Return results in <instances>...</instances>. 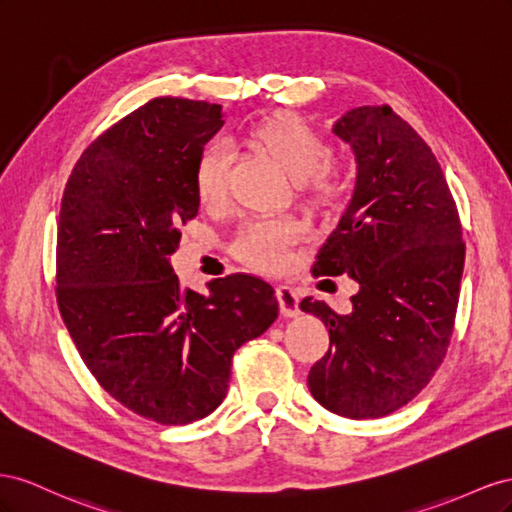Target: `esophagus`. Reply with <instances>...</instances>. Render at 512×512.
Instances as JSON below:
<instances>
[{"label": "esophagus", "mask_w": 512, "mask_h": 512, "mask_svg": "<svg viewBox=\"0 0 512 512\" xmlns=\"http://www.w3.org/2000/svg\"><path fill=\"white\" fill-rule=\"evenodd\" d=\"M276 298H279L281 313L285 317H296L300 313V306H298L300 298H298V294L291 287H287V285L276 287Z\"/></svg>", "instance_id": "esophagus-1"}]
</instances>
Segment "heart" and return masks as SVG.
<instances>
[{"label": "heart", "mask_w": 512, "mask_h": 512, "mask_svg": "<svg viewBox=\"0 0 512 512\" xmlns=\"http://www.w3.org/2000/svg\"><path fill=\"white\" fill-rule=\"evenodd\" d=\"M251 139L266 150L300 188V193L319 208H330L347 191L343 169L328 158L330 148L315 128L294 115H274L251 130ZM231 148L223 141L203 145L195 158L193 186L203 206H216L227 193ZM304 227L296 218H255L240 229L233 251L246 266L261 272L285 268L291 246L300 242Z\"/></svg>", "instance_id": "b5f03b06"}]
</instances>
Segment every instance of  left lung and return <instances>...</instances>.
Wrapping results in <instances>:
<instances>
[{
  "mask_svg": "<svg viewBox=\"0 0 512 512\" xmlns=\"http://www.w3.org/2000/svg\"><path fill=\"white\" fill-rule=\"evenodd\" d=\"M332 133L352 145L358 173L311 272H347L360 289L347 315L300 302L330 334L306 382L332 414L382 418L410 403L446 356L465 259L461 221L435 154L388 105L347 111Z\"/></svg>",
  "mask_w": 512,
  "mask_h": 512,
  "instance_id": "8db88e82",
  "label": "left lung"
}]
</instances>
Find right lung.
Returning <instances> with one entry per match:
<instances>
[{
	"label": "right lung",
	"mask_w": 512,
	"mask_h": 512,
	"mask_svg": "<svg viewBox=\"0 0 512 512\" xmlns=\"http://www.w3.org/2000/svg\"><path fill=\"white\" fill-rule=\"evenodd\" d=\"M223 107L154 98L87 148L57 227V306L85 367L130 412L188 425L223 403L236 349L279 315L274 289L248 274L184 289L169 255L197 216L195 158Z\"/></svg>",
	"instance_id": "obj_1"
}]
</instances>
